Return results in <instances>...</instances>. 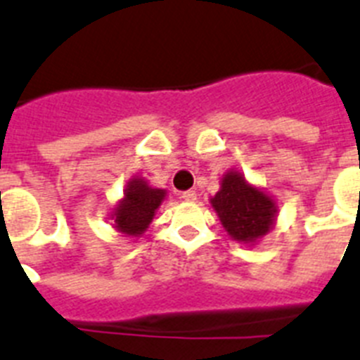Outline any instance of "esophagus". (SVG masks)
<instances>
[{"label":"esophagus","instance_id":"34e87169","mask_svg":"<svg viewBox=\"0 0 360 360\" xmlns=\"http://www.w3.org/2000/svg\"><path fill=\"white\" fill-rule=\"evenodd\" d=\"M181 198H183L185 201H195L198 195H195L194 190H186V192H181Z\"/></svg>","mask_w":360,"mask_h":360}]
</instances>
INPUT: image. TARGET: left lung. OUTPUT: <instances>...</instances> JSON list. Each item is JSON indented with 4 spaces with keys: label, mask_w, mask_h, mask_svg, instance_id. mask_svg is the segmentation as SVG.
I'll use <instances>...</instances> for the list:
<instances>
[{
    "label": "left lung",
    "mask_w": 360,
    "mask_h": 360,
    "mask_svg": "<svg viewBox=\"0 0 360 360\" xmlns=\"http://www.w3.org/2000/svg\"><path fill=\"white\" fill-rule=\"evenodd\" d=\"M221 226L233 240L251 244L264 236L274 226L276 201L257 186H251L244 175L229 172L221 179L220 192L210 200Z\"/></svg>",
    "instance_id": "obj_1"
}]
</instances>
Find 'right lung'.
<instances>
[{"label":"right lung","mask_w":360,"mask_h":360,"mask_svg":"<svg viewBox=\"0 0 360 360\" xmlns=\"http://www.w3.org/2000/svg\"><path fill=\"white\" fill-rule=\"evenodd\" d=\"M166 192L151 188L144 179H131L125 186L124 200L114 207V227L127 236H140L153 220L155 210L165 200Z\"/></svg>","instance_id":"obj_1"}]
</instances>
